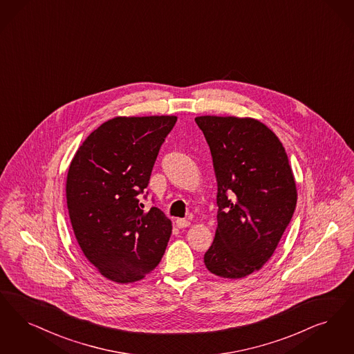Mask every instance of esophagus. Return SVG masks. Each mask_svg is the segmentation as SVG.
Listing matches in <instances>:
<instances>
[{
  "label": "esophagus",
  "mask_w": 354,
  "mask_h": 354,
  "mask_svg": "<svg viewBox=\"0 0 354 354\" xmlns=\"http://www.w3.org/2000/svg\"><path fill=\"white\" fill-rule=\"evenodd\" d=\"M175 223H176V227H179V229H184V227L191 225V223L188 220H184V218H178Z\"/></svg>",
  "instance_id": "esophagus-1"
}]
</instances>
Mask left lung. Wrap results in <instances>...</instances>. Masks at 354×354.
<instances>
[{
    "instance_id": "1",
    "label": "left lung",
    "mask_w": 354,
    "mask_h": 354,
    "mask_svg": "<svg viewBox=\"0 0 354 354\" xmlns=\"http://www.w3.org/2000/svg\"><path fill=\"white\" fill-rule=\"evenodd\" d=\"M209 145L217 180V227L204 263L240 279L274 254L297 207V184L282 142L250 117L195 118Z\"/></svg>"
}]
</instances>
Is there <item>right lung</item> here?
<instances>
[{
  "label": "right lung",
  "instance_id": "obj_1",
  "mask_svg": "<svg viewBox=\"0 0 354 354\" xmlns=\"http://www.w3.org/2000/svg\"><path fill=\"white\" fill-rule=\"evenodd\" d=\"M176 115L114 117L93 130L72 158L66 196L72 229L86 259L115 283L141 281L170 240L171 220L138 195Z\"/></svg>",
  "mask_w": 354,
  "mask_h": 354
}]
</instances>
